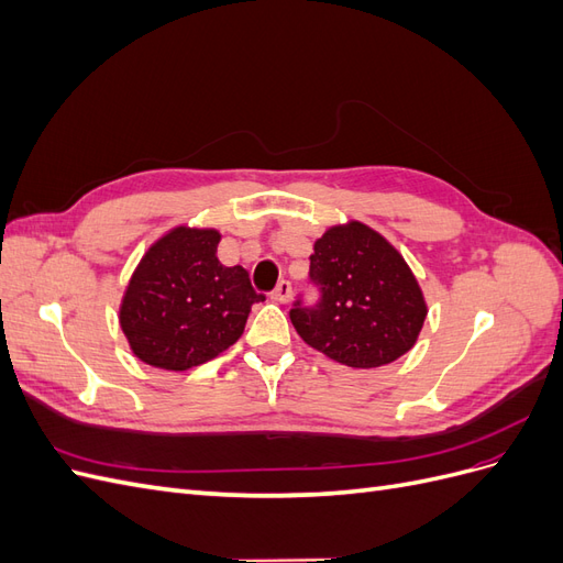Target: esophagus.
Returning <instances> with one entry per match:
<instances>
[{
	"mask_svg": "<svg viewBox=\"0 0 563 563\" xmlns=\"http://www.w3.org/2000/svg\"><path fill=\"white\" fill-rule=\"evenodd\" d=\"M291 296H294V288H291V282H286V279H282L275 291H272V298L279 300V302H288V300H291Z\"/></svg>",
	"mask_w": 563,
	"mask_h": 563,
	"instance_id": "34e87169",
	"label": "esophagus"
}]
</instances>
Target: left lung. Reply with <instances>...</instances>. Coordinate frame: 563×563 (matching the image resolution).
<instances>
[{
  "instance_id": "obj_1",
  "label": "left lung",
  "mask_w": 563,
  "mask_h": 563,
  "mask_svg": "<svg viewBox=\"0 0 563 563\" xmlns=\"http://www.w3.org/2000/svg\"><path fill=\"white\" fill-rule=\"evenodd\" d=\"M310 282L319 300L298 298L288 312L310 347L352 368H376L416 345L428 305L411 267L376 230L352 220L323 232Z\"/></svg>"
}]
</instances>
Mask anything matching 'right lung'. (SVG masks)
Segmentation results:
<instances>
[{
  "label": "right lung",
  "mask_w": 563,
  "mask_h": 563,
  "mask_svg": "<svg viewBox=\"0 0 563 563\" xmlns=\"http://www.w3.org/2000/svg\"><path fill=\"white\" fill-rule=\"evenodd\" d=\"M218 230L176 228L150 246L119 308L133 354L164 371L213 360L244 333L255 294L242 265L218 261Z\"/></svg>",
  "instance_id": "add662e5"
}]
</instances>
